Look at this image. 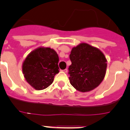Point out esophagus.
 I'll list each match as a JSON object with an SVG mask.
<instances>
[{
  "instance_id": "34e87169",
  "label": "esophagus",
  "mask_w": 130,
  "mask_h": 130,
  "mask_svg": "<svg viewBox=\"0 0 130 130\" xmlns=\"http://www.w3.org/2000/svg\"><path fill=\"white\" fill-rule=\"evenodd\" d=\"M67 71H68V69H65L64 70H63V72H65V73H67Z\"/></svg>"
}]
</instances>
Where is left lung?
Wrapping results in <instances>:
<instances>
[{
	"label": "left lung",
	"instance_id": "left-lung-1",
	"mask_svg": "<svg viewBox=\"0 0 130 130\" xmlns=\"http://www.w3.org/2000/svg\"><path fill=\"white\" fill-rule=\"evenodd\" d=\"M70 84L78 91L86 92L99 86L104 79L107 64L105 55L99 48L81 43L73 47L69 55Z\"/></svg>",
	"mask_w": 130,
	"mask_h": 130
}]
</instances>
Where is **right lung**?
Returning a JSON list of instances; mask_svg holds the SVG:
<instances>
[{
  "instance_id": "right-lung-1",
  "label": "right lung",
  "mask_w": 130,
  "mask_h": 130,
  "mask_svg": "<svg viewBox=\"0 0 130 130\" xmlns=\"http://www.w3.org/2000/svg\"><path fill=\"white\" fill-rule=\"evenodd\" d=\"M59 60L56 51L51 48L40 47L35 49L23 63L22 71L25 80L36 90L46 88L59 72Z\"/></svg>"
}]
</instances>
